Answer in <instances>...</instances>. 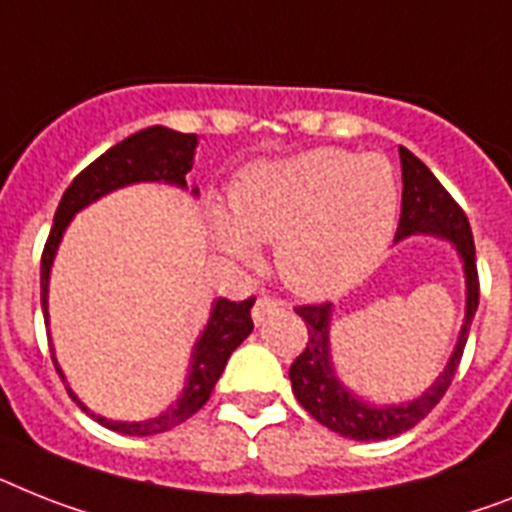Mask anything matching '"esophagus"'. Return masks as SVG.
I'll return each mask as SVG.
<instances>
[{"label": "esophagus", "mask_w": 512, "mask_h": 512, "mask_svg": "<svg viewBox=\"0 0 512 512\" xmlns=\"http://www.w3.org/2000/svg\"><path fill=\"white\" fill-rule=\"evenodd\" d=\"M285 306V303L282 301H274V298H266V295H259V298H256V306H253V322L256 324H261L266 319V316L272 314V311H277V308H282Z\"/></svg>", "instance_id": "obj_1"}]
</instances>
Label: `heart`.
<instances>
[{
    "label": "heart",
    "mask_w": 512,
    "mask_h": 512,
    "mask_svg": "<svg viewBox=\"0 0 512 512\" xmlns=\"http://www.w3.org/2000/svg\"><path fill=\"white\" fill-rule=\"evenodd\" d=\"M398 204V177L382 154L311 149L248 167L230 190V214H211V235L240 264L256 261V243H274L282 282L329 298L379 264Z\"/></svg>",
    "instance_id": "obj_1"
}]
</instances>
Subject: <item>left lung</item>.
Wrapping results in <instances>:
<instances>
[{
	"mask_svg": "<svg viewBox=\"0 0 512 512\" xmlns=\"http://www.w3.org/2000/svg\"><path fill=\"white\" fill-rule=\"evenodd\" d=\"M400 167H403V209H400L395 243L411 238V235H434V238L453 243L463 261V274H466V316H463V327H460L453 356L445 363V371L434 379L432 387H426L418 398L408 400V403L377 405L358 398L356 392H350L337 377L332 350H329L332 303L295 308V314L301 316L308 327L306 350L290 366L295 398L319 424L342 437L361 439V442L363 439L369 442V439L398 437L432 413V408L442 400L453 382L455 371H458L468 329H471L476 308H479L476 248L468 217L432 175V170L403 146H400Z\"/></svg>",
	"mask_w": 512,
	"mask_h": 512,
	"instance_id": "1",
	"label": "left lung"
}]
</instances>
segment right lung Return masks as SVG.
Wrapping results in <instances>:
<instances>
[{"mask_svg": "<svg viewBox=\"0 0 512 512\" xmlns=\"http://www.w3.org/2000/svg\"><path fill=\"white\" fill-rule=\"evenodd\" d=\"M196 146L198 138L193 133H177V130L154 125V128L133 133L122 143L112 146L107 154H101L96 162L88 164L86 170L75 177L70 188L65 190L62 201H59L52 232H49V240H46L44 253H41V308H44L46 324H49V274H52L54 256H57V248L62 243V235H65L67 225L73 222L75 214L80 209H86L88 204L99 201L101 196L112 193V190L133 183H167L188 190L185 175L193 170ZM190 193L198 196L196 185L190 188ZM253 301L256 298H248V301L240 303L227 301V298L214 301L209 322H206L204 332H201V337L193 345V353H190V369L188 377H185L183 392L159 416L146 418V421H112V418H104L91 411V408H86L78 400V395L67 387L70 398L80 405V411H86L101 426H107L112 432L130 434V437H151V434H162L172 426L183 424L185 418L193 416L198 408H204L214 384L225 371L232 350L251 335ZM52 361L57 374L65 382V374L59 369L54 353Z\"/></svg>", "mask_w": 512, "mask_h": 512, "instance_id": "obj_1", "label": "right lung"}]
</instances>
